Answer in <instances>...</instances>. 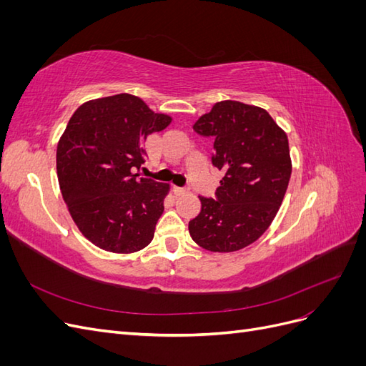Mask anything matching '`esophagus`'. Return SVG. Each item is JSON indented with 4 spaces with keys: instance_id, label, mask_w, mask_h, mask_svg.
<instances>
[{
    "instance_id": "34e87169",
    "label": "esophagus",
    "mask_w": 366,
    "mask_h": 366,
    "mask_svg": "<svg viewBox=\"0 0 366 366\" xmlns=\"http://www.w3.org/2000/svg\"><path fill=\"white\" fill-rule=\"evenodd\" d=\"M187 192H189V189H184V187H174L175 195H186Z\"/></svg>"
}]
</instances>
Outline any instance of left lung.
Segmentation results:
<instances>
[{
	"mask_svg": "<svg viewBox=\"0 0 366 366\" xmlns=\"http://www.w3.org/2000/svg\"><path fill=\"white\" fill-rule=\"evenodd\" d=\"M194 129L214 137L212 163L224 177L215 198L200 197L202 212L189 221V234L210 252L244 249L281 207L292 175L289 139L264 108L238 101L217 102Z\"/></svg>",
	"mask_w": 366,
	"mask_h": 366,
	"instance_id": "obj_1",
	"label": "left lung"
}]
</instances>
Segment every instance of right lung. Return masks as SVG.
I'll use <instances>...</instances> for the list:
<instances>
[{
    "label": "right lung",
    "mask_w": 366,
    "mask_h": 366,
    "mask_svg": "<svg viewBox=\"0 0 366 366\" xmlns=\"http://www.w3.org/2000/svg\"><path fill=\"white\" fill-rule=\"evenodd\" d=\"M171 122L128 93L93 99L73 113L58 142V180L77 229L94 246L128 254L152 241L169 184L137 171L147 137Z\"/></svg>",
    "instance_id": "add662e5"
}]
</instances>
